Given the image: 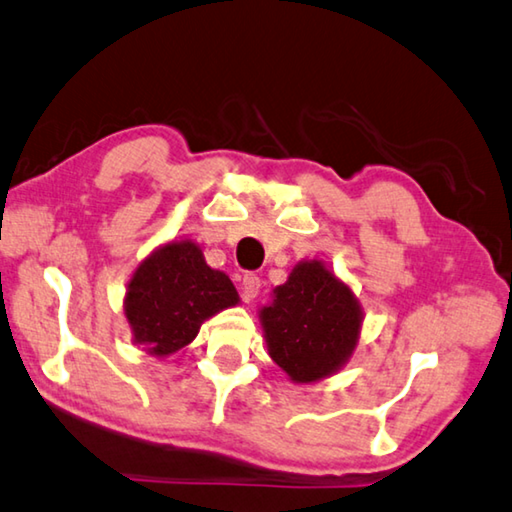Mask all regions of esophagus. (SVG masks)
<instances>
[{
	"label": "esophagus",
	"mask_w": 512,
	"mask_h": 512,
	"mask_svg": "<svg viewBox=\"0 0 512 512\" xmlns=\"http://www.w3.org/2000/svg\"><path fill=\"white\" fill-rule=\"evenodd\" d=\"M242 297H245V301H251L258 294V290H261V279L254 272H245L242 274Z\"/></svg>",
	"instance_id": "esophagus-1"
}]
</instances>
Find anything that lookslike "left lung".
Masks as SVG:
<instances>
[{
  "label": "left lung",
  "mask_w": 512,
  "mask_h": 512,
  "mask_svg": "<svg viewBox=\"0 0 512 512\" xmlns=\"http://www.w3.org/2000/svg\"><path fill=\"white\" fill-rule=\"evenodd\" d=\"M272 360L294 382H317L342 369L362 328V308L348 285L319 261H303L261 310Z\"/></svg>",
  "instance_id": "8db88e82"
}]
</instances>
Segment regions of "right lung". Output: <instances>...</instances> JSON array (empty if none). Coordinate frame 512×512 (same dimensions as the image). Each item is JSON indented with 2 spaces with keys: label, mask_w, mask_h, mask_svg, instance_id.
<instances>
[{
  "label": "right lung",
  "mask_w": 512,
  "mask_h": 512,
  "mask_svg": "<svg viewBox=\"0 0 512 512\" xmlns=\"http://www.w3.org/2000/svg\"><path fill=\"white\" fill-rule=\"evenodd\" d=\"M236 303L229 276L211 270L195 242L173 240L137 267L123 310L134 342L166 357L191 344L206 319Z\"/></svg>",
  "instance_id": "obj_1"
}]
</instances>
